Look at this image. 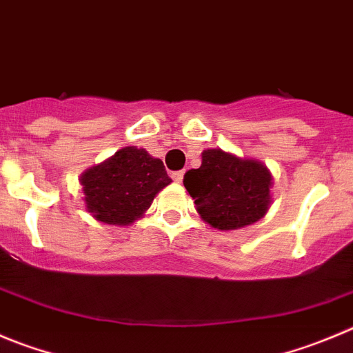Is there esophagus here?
Wrapping results in <instances>:
<instances>
[{
  "mask_svg": "<svg viewBox=\"0 0 353 353\" xmlns=\"http://www.w3.org/2000/svg\"><path fill=\"white\" fill-rule=\"evenodd\" d=\"M171 179H173L174 182L182 183V180H183V171H174V173L171 174Z\"/></svg>",
  "mask_w": 353,
  "mask_h": 353,
  "instance_id": "esophagus-1",
  "label": "esophagus"
}]
</instances>
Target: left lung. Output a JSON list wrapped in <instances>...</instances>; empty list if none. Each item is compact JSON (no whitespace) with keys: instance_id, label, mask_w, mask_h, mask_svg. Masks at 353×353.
I'll use <instances>...</instances> for the list:
<instances>
[{"instance_id":"left-lung-1","label":"left lung","mask_w":353,"mask_h":353,"mask_svg":"<svg viewBox=\"0 0 353 353\" xmlns=\"http://www.w3.org/2000/svg\"><path fill=\"white\" fill-rule=\"evenodd\" d=\"M183 185L199 216L218 230H236L265 216L272 203V173L263 163L221 149H206Z\"/></svg>"}]
</instances>
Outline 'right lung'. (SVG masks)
I'll use <instances>...</instances> for the list:
<instances>
[{
  "label": "right lung",
  "mask_w": 353,
  "mask_h": 353,
  "mask_svg": "<svg viewBox=\"0 0 353 353\" xmlns=\"http://www.w3.org/2000/svg\"><path fill=\"white\" fill-rule=\"evenodd\" d=\"M88 213L109 225H130L142 216L154 197L170 185L163 161L145 149L124 147L79 179Z\"/></svg>",
  "instance_id": "add662e5"
}]
</instances>
